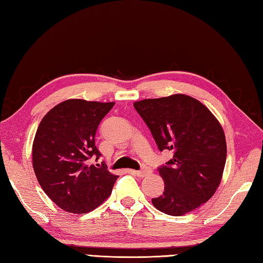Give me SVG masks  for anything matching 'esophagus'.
Segmentation results:
<instances>
[{
    "label": "esophagus",
    "mask_w": 263,
    "mask_h": 263,
    "mask_svg": "<svg viewBox=\"0 0 263 263\" xmlns=\"http://www.w3.org/2000/svg\"><path fill=\"white\" fill-rule=\"evenodd\" d=\"M151 172H152V171H151V168H148V167H144V168H142V170L136 171V176H137L138 178H144V177L148 176V174H149Z\"/></svg>",
    "instance_id": "1"
}]
</instances>
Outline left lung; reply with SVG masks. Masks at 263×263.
<instances>
[{
	"label": "left lung",
	"instance_id": "1",
	"mask_svg": "<svg viewBox=\"0 0 263 263\" xmlns=\"http://www.w3.org/2000/svg\"><path fill=\"white\" fill-rule=\"evenodd\" d=\"M157 147L173 151L159 167L162 196L152 199L160 212L181 216L208 201L218 188L226 162L225 134L203 104L185 95L146 99L134 103Z\"/></svg>",
	"mask_w": 263,
	"mask_h": 263
}]
</instances>
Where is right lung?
<instances>
[{
    "instance_id": "right-lung-1",
    "label": "right lung",
    "mask_w": 263,
    "mask_h": 263,
    "mask_svg": "<svg viewBox=\"0 0 263 263\" xmlns=\"http://www.w3.org/2000/svg\"><path fill=\"white\" fill-rule=\"evenodd\" d=\"M114 102L69 99L40 121L32 144V165L45 194L63 211L86 214L111 195L117 176L98 162V126Z\"/></svg>"
}]
</instances>
